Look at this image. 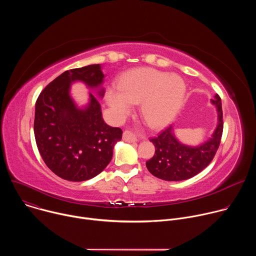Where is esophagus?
<instances>
[{
	"label": "esophagus",
	"mask_w": 256,
	"mask_h": 256,
	"mask_svg": "<svg viewBox=\"0 0 256 256\" xmlns=\"http://www.w3.org/2000/svg\"><path fill=\"white\" fill-rule=\"evenodd\" d=\"M122 138H124V140L126 142H136V140H138L136 138V136H134L132 132H128V130L124 132Z\"/></svg>",
	"instance_id": "1"
}]
</instances>
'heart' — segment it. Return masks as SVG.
<instances>
[{
  "label": "heart",
  "instance_id": "1",
  "mask_svg": "<svg viewBox=\"0 0 256 256\" xmlns=\"http://www.w3.org/2000/svg\"><path fill=\"white\" fill-rule=\"evenodd\" d=\"M186 84L179 76L152 68H134L118 82V89L110 88L107 102L118 116L128 114L132 103L142 104V116L150 126L168 124L184 102Z\"/></svg>",
  "mask_w": 256,
  "mask_h": 256
}]
</instances>
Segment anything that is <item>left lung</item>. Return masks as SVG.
Segmentation results:
<instances>
[{
    "mask_svg": "<svg viewBox=\"0 0 256 256\" xmlns=\"http://www.w3.org/2000/svg\"><path fill=\"white\" fill-rule=\"evenodd\" d=\"M216 107L218 126L202 144L190 147L181 144L174 136L173 128H166L150 140L155 146V155L146 162L148 170L156 177L167 181H181L202 171L214 159L223 134V110L218 95L210 100Z\"/></svg>",
    "mask_w": 256,
    "mask_h": 256,
    "instance_id": "8db88e82",
    "label": "left lung"
}]
</instances>
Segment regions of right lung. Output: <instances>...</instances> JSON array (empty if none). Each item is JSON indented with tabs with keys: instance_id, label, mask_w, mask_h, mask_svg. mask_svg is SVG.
Segmentation results:
<instances>
[{
	"instance_id": "1",
	"label": "right lung",
	"mask_w": 256,
	"mask_h": 256,
	"mask_svg": "<svg viewBox=\"0 0 256 256\" xmlns=\"http://www.w3.org/2000/svg\"><path fill=\"white\" fill-rule=\"evenodd\" d=\"M103 78L99 64L72 68L50 82L36 100V144L46 166L64 180L85 181L98 175L112 161L114 144L122 140V128L104 122L100 103L92 93L84 109L70 95L72 82L100 88ZM98 95L103 97V88Z\"/></svg>"
}]
</instances>
